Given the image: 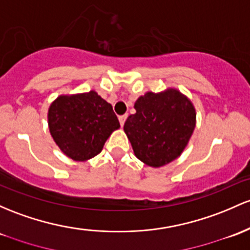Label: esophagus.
I'll use <instances>...</instances> for the list:
<instances>
[{"label":"esophagus","instance_id":"obj_1","mask_svg":"<svg viewBox=\"0 0 250 250\" xmlns=\"http://www.w3.org/2000/svg\"><path fill=\"white\" fill-rule=\"evenodd\" d=\"M127 117H128V115H127V114H125V115H121V116H119L120 125H122V127H123V125H125V120H127Z\"/></svg>","mask_w":250,"mask_h":250}]
</instances>
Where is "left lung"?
Instances as JSON below:
<instances>
[{
    "mask_svg": "<svg viewBox=\"0 0 250 250\" xmlns=\"http://www.w3.org/2000/svg\"><path fill=\"white\" fill-rule=\"evenodd\" d=\"M136 112L125 123L136 158L152 167H161L182 154L194 127L193 105L178 90L147 92L135 102Z\"/></svg>",
    "mask_w": 250,
    "mask_h": 250,
    "instance_id": "left-lung-1",
    "label": "left lung"
}]
</instances>
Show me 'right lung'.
Returning a JSON list of instances; mask_svg holds the SVG:
<instances>
[{
  "mask_svg": "<svg viewBox=\"0 0 250 250\" xmlns=\"http://www.w3.org/2000/svg\"><path fill=\"white\" fill-rule=\"evenodd\" d=\"M48 127L68 158L84 161L101 153L106 139L120 128L111 104L97 92L59 96L48 110Z\"/></svg>",
  "mask_w": 250,
  "mask_h": 250,
  "instance_id": "right-lung-1",
  "label": "right lung"
}]
</instances>
